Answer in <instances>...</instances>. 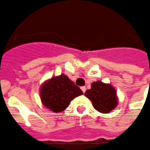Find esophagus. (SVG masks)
Wrapping results in <instances>:
<instances>
[{
  "label": "esophagus",
  "instance_id": "obj_1",
  "mask_svg": "<svg viewBox=\"0 0 150 150\" xmlns=\"http://www.w3.org/2000/svg\"><path fill=\"white\" fill-rule=\"evenodd\" d=\"M81 90H83V93H85L86 90V86H82V87H81Z\"/></svg>",
  "mask_w": 150,
  "mask_h": 150
}]
</instances>
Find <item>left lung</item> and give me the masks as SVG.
Segmentation results:
<instances>
[{"label":"left lung","instance_id":"1","mask_svg":"<svg viewBox=\"0 0 150 150\" xmlns=\"http://www.w3.org/2000/svg\"><path fill=\"white\" fill-rule=\"evenodd\" d=\"M85 96L92 101L96 110L101 113L110 112L117 105L115 89L100 81L92 83L91 89L86 91Z\"/></svg>","mask_w":150,"mask_h":150}]
</instances>
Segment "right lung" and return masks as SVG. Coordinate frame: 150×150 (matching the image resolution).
Wrapping results in <instances>:
<instances>
[{"label": "right lung", "mask_w": 150, "mask_h": 150, "mask_svg": "<svg viewBox=\"0 0 150 150\" xmlns=\"http://www.w3.org/2000/svg\"><path fill=\"white\" fill-rule=\"evenodd\" d=\"M83 92L67 75L52 78L42 86L41 99L45 107L55 112L64 111L71 100Z\"/></svg>", "instance_id": "obj_1"}]
</instances>
